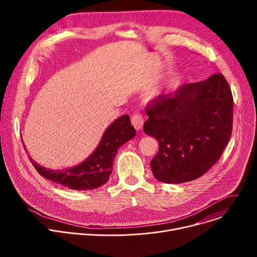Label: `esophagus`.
Returning <instances> with one entry per match:
<instances>
[{
  "mask_svg": "<svg viewBox=\"0 0 257 257\" xmlns=\"http://www.w3.org/2000/svg\"><path fill=\"white\" fill-rule=\"evenodd\" d=\"M131 123H132V125L134 126V128L136 130H140L142 128V126H143V123H144L142 115L139 114V113L134 114L132 116V118H131Z\"/></svg>",
  "mask_w": 257,
  "mask_h": 257,
  "instance_id": "34e87169",
  "label": "esophagus"
}]
</instances>
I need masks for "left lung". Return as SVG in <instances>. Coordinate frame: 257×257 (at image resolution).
<instances>
[{"label":"left lung","instance_id":"8db88e82","mask_svg":"<svg viewBox=\"0 0 257 257\" xmlns=\"http://www.w3.org/2000/svg\"><path fill=\"white\" fill-rule=\"evenodd\" d=\"M233 95L221 73L183 84L146 106L145 134L159 141L151 167L157 180L179 184L204 175L232 134Z\"/></svg>","mask_w":257,"mask_h":257}]
</instances>
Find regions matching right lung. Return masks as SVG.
<instances>
[{
  "label": "right lung",
  "mask_w": 257,
  "mask_h": 257,
  "mask_svg": "<svg viewBox=\"0 0 257 257\" xmlns=\"http://www.w3.org/2000/svg\"><path fill=\"white\" fill-rule=\"evenodd\" d=\"M135 134L129 116L124 115L106 128L95 151L84 162L75 167L50 170L39 165L31 158L29 160L41 176L57 184L72 190H92L108 181L119 148L132 139Z\"/></svg>",
  "instance_id": "obj_1"
}]
</instances>
